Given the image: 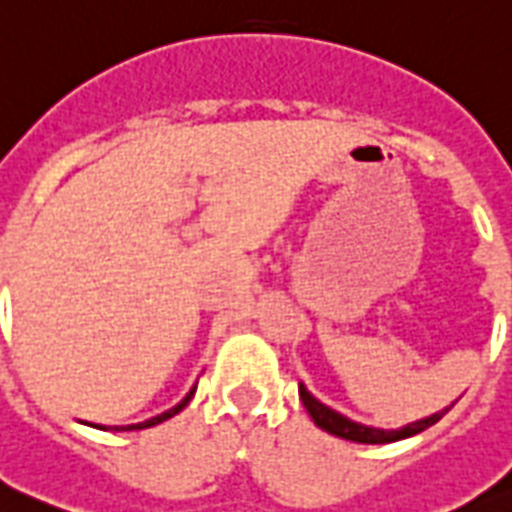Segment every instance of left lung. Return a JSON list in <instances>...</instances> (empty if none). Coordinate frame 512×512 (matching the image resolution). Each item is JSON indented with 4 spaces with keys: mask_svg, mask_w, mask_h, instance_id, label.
I'll use <instances>...</instances> for the list:
<instances>
[{
    "mask_svg": "<svg viewBox=\"0 0 512 512\" xmlns=\"http://www.w3.org/2000/svg\"><path fill=\"white\" fill-rule=\"evenodd\" d=\"M300 401H303L305 412L311 414V420L316 422L321 430H327V433H332V436L337 438H345V441H356V444H390V441H401V438H409L414 436V433H422V430L430 428V425H436V422L452 409V406H449L444 412L433 414V417H425V420L420 422H412V425H406V428L401 430H377L366 428V425H358V422L337 414L335 409H329V406H324L321 401H316L303 385H300Z\"/></svg>",
    "mask_w": 512,
    "mask_h": 512,
    "instance_id": "obj_1",
    "label": "left lung"
}]
</instances>
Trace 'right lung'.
Listing matches in <instances>:
<instances>
[{
    "instance_id": "1",
    "label": "right lung",
    "mask_w": 512,
    "mask_h": 512,
    "mask_svg": "<svg viewBox=\"0 0 512 512\" xmlns=\"http://www.w3.org/2000/svg\"><path fill=\"white\" fill-rule=\"evenodd\" d=\"M193 390H196V388H193ZM193 390H191V393H188V396L183 398V401H180V404L172 406L170 412L159 414V417H151V420H146V422H138V425H127V428H119V430H143V428H154V425H159V422L170 420V417H175V414L180 412V409H185V406H188V401H191V396H193Z\"/></svg>"
}]
</instances>
